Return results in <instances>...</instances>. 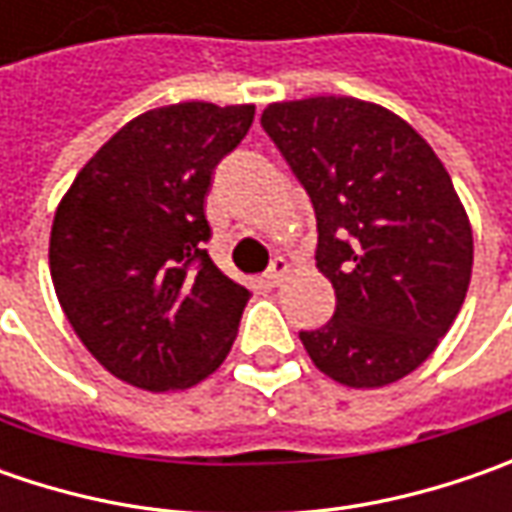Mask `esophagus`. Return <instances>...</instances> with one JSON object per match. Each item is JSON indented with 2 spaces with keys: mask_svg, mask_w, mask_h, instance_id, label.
<instances>
[{
  "mask_svg": "<svg viewBox=\"0 0 512 512\" xmlns=\"http://www.w3.org/2000/svg\"><path fill=\"white\" fill-rule=\"evenodd\" d=\"M287 270H290V265H287V259H282V256H276L273 262H270V267L265 270V285L267 287H279L282 285V279L287 276Z\"/></svg>",
  "mask_w": 512,
  "mask_h": 512,
  "instance_id": "34e87169",
  "label": "esophagus"
}]
</instances>
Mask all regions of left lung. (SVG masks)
<instances>
[{
    "label": "left lung",
    "instance_id": "left-lung-1",
    "mask_svg": "<svg viewBox=\"0 0 512 512\" xmlns=\"http://www.w3.org/2000/svg\"><path fill=\"white\" fill-rule=\"evenodd\" d=\"M262 128L316 210V267L336 290L302 330L313 364L347 387L413 373L462 310L473 230L439 156L396 113L353 96L276 102Z\"/></svg>",
    "mask_w": 512,
    "mask_h": 512
}]
</instances>
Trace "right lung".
I'll return each mask as SVG.
<instances>
[{"label":"right lung","mask_w":512,"mask_h":512,"mask_svg":"<svg viewBox=\"0 0 512 512\" xmlns=\"http://www.w3.org/2000/svg\"><path fill=\"white\" fill-rule=\"evenodd\" d=\"M253 113L210 102L148 110L96 150L56 207L59 305L116 379L185 390L230 353L250 290L207 256L205 196Z\"/></svg>","instance_id":"right-lung-1"}]
</instances>
